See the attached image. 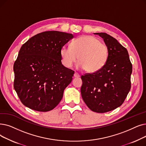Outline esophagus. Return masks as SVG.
Wrapping results in <instances>:
<instances>
[{"instance_id": "obj_1", "label": "esophagus", "mask_w": 146, "mask_h": 146, "mask_svg": "<svg viewBox=\"0 0 146 146\" xmlns=\"http://www.w3.org/2000/svg\"><path fill=\"white\" fill-rule=\"evenodd\" d=\"M74 78H79V77H80V74H79L78 73H74Z\"/></svg>"}]
</instances>
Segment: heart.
<instances>
[{"mask_svg":"<svg viewBox=\"0 0 146 146\" xmlns=\"http://www.w3.org/2000/svg\"><path fill=\"white\" fill-rule=\"evenodd\" d=\"M60 54L62 64L66 67L70 68L79 58L78 68L95 73L105 66L109 57V49L98 38L85 35L74 40L72 46H63Z\"/></svg>","mask_w":146,"mask_h":146,"instance_id":"b5f03b06","label":"heart"}]
</instances>
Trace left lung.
<instances>
[{
	"instance_id": "obj_1",
	"label": "left lung",
	"mask_w": 146,
	"mask_h": 146,
	"mask_svg": "<svg viewBox=\"0 0 146 146\" xmlns=\"http://www.w3.org/2000/svg\"><path fill=\"white\" fill-rule=\"evenodd\" d=\"M109 49V57L99 71L82 75V97L90 110L106 113L121 106L131 89L132 66L128 50L106 33H97Z\"/></svg>"
}]
</instances>
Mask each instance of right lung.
I'll return each instance as SVG.
<instances>
[{"mask_svg": "<svg viewBox=\"0 0 146 146\" xmlns=\"http://www.w3.org/2000/svg\"><path fill=\"white\" fill-rule=\"evenodd\" d=\"M73 37L70 33L47 31L22 45L14 64V87L25 106L46 112L59 104L74 73L62 64L60 50Z\"/></svg>", "mask_w": 146, "mask_h": 146, "instance_id": "obj_1", "label": "right lung"}]
</instances>
